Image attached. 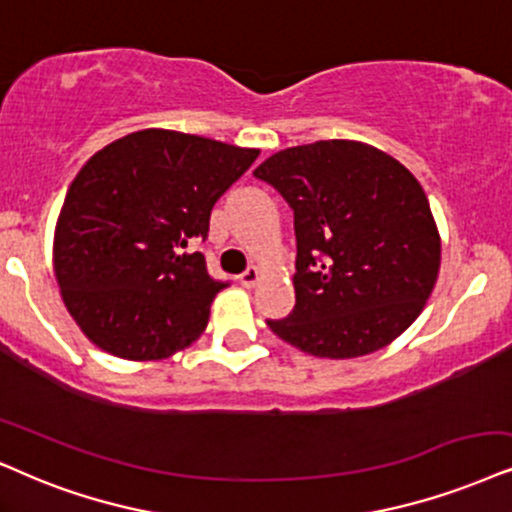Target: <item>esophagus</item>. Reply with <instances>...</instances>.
<instances>
[{
	"label": "esophagus",
	"instance_id": "1",
	"mask_svg": "<svg viewBox=\"0 0 512 512\" xmlns=\"http://www.w3.org/2000/svg\"><path fill=\"white\" fill-rule=\"evenodd\" d=\"M257 281H260V269H257V267H248L241 274V283L245 288H252Z\"/></svg>",
	"mask_w": 512,
	"mask_h": 512
}]
</instances>
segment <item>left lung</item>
I'll use <instances>...</instances> for the list:
<instances>
[{"mask_svg": "<svg viewBox=\"0 0 512 512\" xmlns=\"http://www.w3.org/2000/svg\"><path fill=\"white\" fill-rule=\"evenodd\" d=\"M257 179L293 210L295 307L278 338L328 359L364 357L406 331L435 288L439 234L404 165L359 141L286 148Z\"/></svg>", "mask_w": 512, "mask_h": 512, "instance_id": "8db88e82", "label": "left lung"}]
</instances>
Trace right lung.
<instances>
[{"label":"right lung","instance_id":"right-lung-1","mask_svg":"<svg viewBox=\"0 0 512 512\" xmlns=\"http://www.w3.org/2000/svg\"><path fill=\"white\" fill-rule=\"evenodd\" d=\"M260 151L196 134L141 129L84 163L54 236L68 312L96 347L132 361L165 359L205 331L229 281L203 252L219 196Z\"/></svg>","mask_w":512,"mask_h":512}]
</instances>
